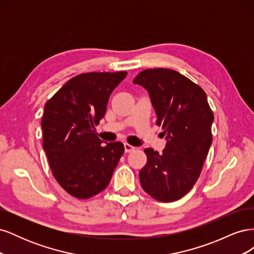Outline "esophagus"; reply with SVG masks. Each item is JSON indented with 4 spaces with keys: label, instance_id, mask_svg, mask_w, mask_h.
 <instances>
[{
    "label": "esophagus",
    "instance_id": "obj_1",
    "mask_svg": "<svg viewBox=\"0 0 254 254\" xmlns=\"http://www.w3.org/2000/svg\"><path fill=\"white\" fill-rule=\"evenodd\" d=\"M124 148H125V152H131L135 149V147H133V146H131L128 143H125L124 144Z\"/></svg>",
    "mask_w": 254,
    "mask_h": 254
}]
</instances>
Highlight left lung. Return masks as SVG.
Instances as JSON below:
<instances>
[{"mask_svg":"<svg viewBox=\"0 0 254 254\" xmlns=\"http://www.w3.org/2000/svg\"><path fill=\"white\" fill-rule=\"evenodd\" d=\"M133 83L147 90L163 128L166 145L162 153L144 151L147 163L140 171L143 190L162 202L182 198L194 187L212 144L214 115L205 92L171 68H147Z\"/></svg>","mask_w":254,"mask_h":254,"instance_id":"8db88e82","label":"left lung"}]
</instances>
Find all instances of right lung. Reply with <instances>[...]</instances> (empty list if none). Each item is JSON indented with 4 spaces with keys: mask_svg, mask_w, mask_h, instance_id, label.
I'll return each mask as SVG.
<instances>
[{
    "mask_svg": "<svg viewBox=\"0 0 254 254\" xmlns=\"http://www.w3.org/2000/svg\"><path fill=\"white\" fill-rule=\"evenodd\" d=\"M126 75H77L44 106L43 149L53 176L73 197L87 199L104 190L124 153L121 142L103 145L95 125L104 118L112 91Z\"/></svg>",
    "mask_w": 254,
    "mask_h": 254,
    "instance_id": "1",
    "label": "right lung"
}]
</instances>
